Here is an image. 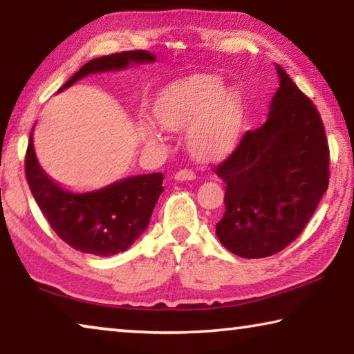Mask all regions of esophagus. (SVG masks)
<instances>
[{
    "label": "esophagus",
    "mask_w": 354,
    "mask_h": 354,
    "mask_svg": "<svg viewBox=\"0 0 354 354\" xmlns=\"http://www.w3.org/2000/svg\"><path fill=\"white\" fill-rule=\"evenodd\" d=\"M195 171L190 170V169H183L175 173V179L176 181H192V179H195Z\"/></svg>",
    "instance_id": "esophagus-1"
}]
</instances>
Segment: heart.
I'll return each mask as SVG.
<instances>
[{
  "label": "heart",
  "mask_w": 354,
  "mask_h": 354,
  "mask_svg": "<svg viewBox=\"0 0 354 354\" xmlns=\"http://www.w3.org/2000/svg\"><path fill=\"white\" fill-rule=\"evenodd\" d=\"M153 115L165 129H189V148L200 159L226 154L243 127L241 106L212 75H194L170 84L156 100ZM140 136L151 145L162 143L158 131L147 123L140 124Z\"/></svg>",
  "instance_id": "heart-1"
}]
</instances>
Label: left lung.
Instances as JSON below:
<instances>
[{
  "label": "left lung",
  "instance_id": "obj_1",
  "mask_svg": "<svg viewBox=\"0 0 354 354\" xmlns=\"http://www.w3.org/2000/svg\"><path fill=\"white\" fill-rule=\"evenodd\" d=\"M279 88L267 122L247 131L214 171L226 184L215 226L231 253L257 259L301 234L329 183V147L315 104L277 65Z\"/></svg>",
  "mask_w": 354,
  "mask_h": 354
}]
</instances>
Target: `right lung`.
<instances>
[{
  "label": "right lung",
  "mask_w": 354,
  "mask_h": 354,
  "mask_svg": "<svg viewBox=\"0 0 354 354\" xmlns=\"http://www.w3.org/2000/svg\"><path fill=\"white\" fill-rule=\"evenodd\" d=\"M154 61L153 53L145 50L92 59L64 84L62 91L91 73L123 70L131 64ZM25 173L34 200L53 231L71 248L95 256H112L129 248L145 231L156 201L164 190L162 173H151L127 178L88 194H71L59 187L40 169L34 153L32 133L25 156Z\"/></svg>",
  "instance_id": "1"
}]
</instances>
